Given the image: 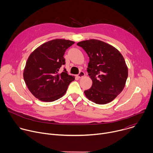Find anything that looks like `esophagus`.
<instances>
[{
    "instance_id": "obj_1",
    "label": "esophagus",
    "mask_w": 153,
    "mask_h": 153,
    "mask_svg": "<svg viewBox=\"0 0 153 153\" xmlns=\"http://www.w3.org/2000/svg\"><path fill=\"white\" fill-rule=\"evenodd\" d=\"M85 76V73L83 72V71H80L79 73V74L77 76V77H78V78H82V77H83Z\"/></svg>"
}]
</instances>
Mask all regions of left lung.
Masks as SVG:
<instances>
[{
	"instance_id": "obj_1",
	"label": "left lung",
	"mask_w": 153,
	"mask_h": 153,
	"mask_svg": "<svg viewBox=\"0 0 153 153\" xmlns=\"http://www.w3.org/2000/svg\"><path fill=\"white\" fill-rule=\"evenodd\" d=\"M88 54L87 72L93 81L84 93L90 100L103 105L113 100L123 90L128 67L121 53L104 42L91 39L77 43Z\"/></svg>"
}]
</instances>
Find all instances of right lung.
Masks as SVG:
<instances>
[{
    "label": "right lung",
    "mask_w": 153,
    "mask_h": 153,
    "mask_svg": "<svg viewBox=\"0 0 153 153\" xmlns=\"http://www.w3.org/2000/svg\"><path fill=\"white\" fill-rule=\"evenodd\" d=\"M74 42L65 39L48 41L37 48L29 56L24 71V79L28 88L37 99L53 102L67 92L74 76L68 75L66 69L60 73L65 64V51Z\"/></svg>",
    "instance_id": "obj_1"
}]
</instances>
